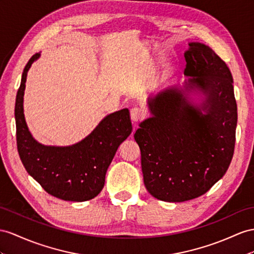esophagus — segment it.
<instances>
[{
    "label": "esophagus",
    "instance_id": "obj_1",
    "mask_svg": "<svg viewBox=\"0 0 254 254\" xmlns=\"http://www.w3.org/2000/svg\"><path fill=\"white\" fill-rule=\"evenodd\" d=\"M146 117V110L141 106H135L131 109V118L133 121L137 122Z\"/></svg>",
    "mask_w": 254,
    "mask_h": 254
}]
</instances>
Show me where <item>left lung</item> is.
Returning <instances> with one entry per match:
<instances>
[{
  "mask_svg": "<svg viewBox=\"0 0 254 254\" xmlns=\"http://www.w3.org/2000/svg\"><path fill=\"white\" fill-rule=\"evenodd\" d=\"M189 45L185 89L200 91L205 101L194 106L184 90L166 89L149 101L153 117L134 134L147 191L173 203L205 194L224 176L235 148L237 104L231 70L210 47Z\"/></svg>",
  "mask_w": 254,
  "mask_h": 254,
  "instance_id": "1",
  "label": "left lung"
}]
</instances>
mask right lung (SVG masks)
<instances>
[{
	"label": "right lung",
	"instance_id": "1",
	"mask_svg": "<svg viewBox=\"0 0 254 254\" xmlns=\"http://www.w3.org/2000/svg\"><path fill=\"white\" fill-rule=\"evenodd\" d=\"M40 58L25 65L18 89L15 119L17 149L27 172L48 194L63 200L94 198L105 185V175L117 149L132 132L127 109L108 115L88 137L69 147L44 146L32 137L23 115V94L28 70Z\"/></svg>",
	"mask_w": 254,
	"mask_h": 254
}]
</instances>
